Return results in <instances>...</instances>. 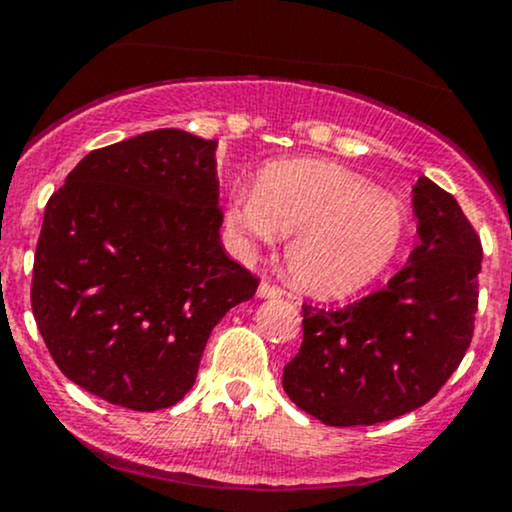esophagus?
I'll return each instance as SVG.
<instances>
[{
    "label": "esophagus",
    "instance_id": "esophagus-1",
    "mask_svg": "<svg viewBox=\"0 0 512 512\" xmlns=\"http://www.w3.org/2000/svg\"><path fill=\"white\" fill-rule=\"evenodd\" d=\"M279 293H281L279 286H274L272 281H267V279H264L260 284V289H257V296H260V298H276Z\"/></svg>",
    "mask_w": 512,
    "mask_h": 512
}]
</instances>
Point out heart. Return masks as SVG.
I'll use <instances>...</instances> for the list:
<instances>
[{"instance_id":"obj_1","label":"heart","mask_w":512,"mask_h":512,"mask_svg":"<svg viewBox=\"0 0 512 512\" xmlns=\"http://www.w3.org/2000/svg\"><path fill=\"white\" fill-rule=\"evenodd\" d=\"M226 223L240 245L286 243V276L320 298L349 296L395 262L407 214L395 197L337 163L293 158L267 166L257 190L236 187Z\"/></svg>"}]
</instances>
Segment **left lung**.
Here are the masks:
<instances>
[{
    "label": "left lung",
    "instance_id": "8db88e82",
    "mask_svg": "<svg viewBox=\"0 0 512 512\" xmlns=\"http://www.w3.org/2000/svg\"><path fill=\"white\" fill-rule=\"evenodd\" d=\"M419 243L383 289L339 310L303 303V344L284 390L327 426H373L424 407L474 334L481 240L457 199L421 175Z\"/></svg>",
    "mask_w": 512,
    "mask_h": 512
}]
</instances>
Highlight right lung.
<instances>
[{"mask_svg": "<svg viewBox=\"0 0 512 512\" xmlns=\"http://www.w3.org/2000/svg\"><path fill=\"white\" fill-rule=\"evenodd\" d=\"M216 139L154 129L91 151L45 207L31 305L57 368L105 402L173 407L257 284L226 255Z\"/></svg>", "mask_w": 512, "mask_h": 512, "instance_id": "add662e5", "label": "right lung"}]
</instances>
